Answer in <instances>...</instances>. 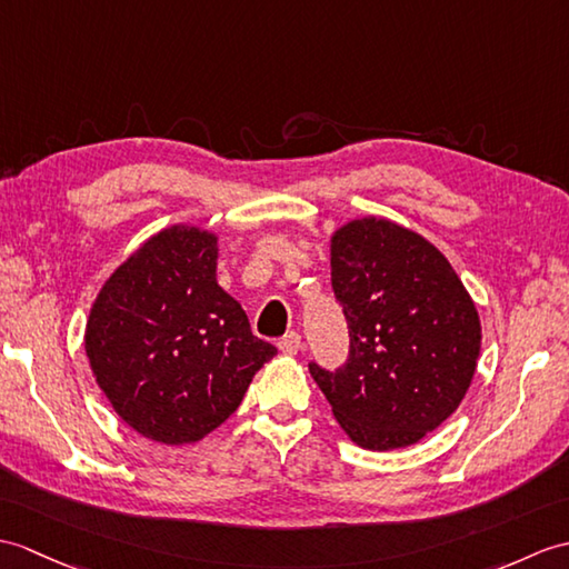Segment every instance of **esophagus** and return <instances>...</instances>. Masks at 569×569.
I'll list each match as a JSON object with an SVG mask.
<instances>
[{
  "instance_id": "34e87169",
  "label": "esophagus",
  "mask_w": 569,
  "mask_h": 569,
  "mask_svg": "<svg viewBox=\"0 0 569 569\" xmlns=\"http://www.w3.org/2000/svg\"><path fill=\"white\" fill-rule=\"evenodd\" d=\"M279 351L283 356H296L300 351V335L298 332H290L286 337L279 339Z\"/></svg>"
}]
</instances>
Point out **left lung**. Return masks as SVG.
Masks as SVG:
<instances>
[{"instance_id":"1","label":"left lung","mask_w":569,"mask_h":569,"mask_svg":"<svg viewBox=\"0 0 569 569\" xmlns=\"http://www.w3.org/2000/svg\"><path fill=\"white\" fill-rule=\"evenodd\" d=\"M329 263L351 351L337 373L310 363V376L356 446H412L466 398L480 359L478 308L439 247L388 218L337 228Z\"/></svg>"}]
</instances>
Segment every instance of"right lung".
Wrapping results in <instances>:
<instances>
[{"instance_id":"1","label":"right lung","mask_w":569,"mask_h":569,"mask_svg":"<svg viewBox=\"0 0 569 569\" xmlns=\"http://www.w3.org/2000/svg\"><path fill=\"white\" fill-rule=\"evenodd\" d=\"M218 234L171 224L103 281L84 351L113 412L164 446L206 439L240 407L276 347L218 286Z\"/></svg>"}]
</instances>
